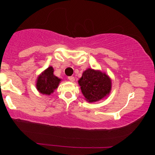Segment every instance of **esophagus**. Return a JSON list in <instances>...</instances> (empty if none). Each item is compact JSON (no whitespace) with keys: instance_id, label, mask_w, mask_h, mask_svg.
<instances>
[{"instance_id":"esophagus-1","label":"esophagus","mask_w":155,"mask_h":155,"mask_svg":"<svg viewBox=\"0 0 155 155\" xmlns=\"http://www.w3.org/2000/svg\"><path fill=\"white\" fill-rule=\"evenodd\" d=\"M68 79H69V81H71V82H74V81H75V79H74V76H69Z\"/></svg>"}]
</instances>
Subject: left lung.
Returning a JSON list of instances; mask_svg holds the SVG:
<instances>
[{
    "label": "left lung",
    "mask_w": 155,
    "mask_h": 155,
    "mask_svg": "<svg viewBox=\"0 0 155 155\" xmlns=\"http://www.w3.org/2000/svg\"><path fill=\"white\" fill-rule=\"evenodd\" d=\"M78 82L86 101L90 103L104 98L111 92V79L100 71L87 69Z\"/></svg>",
    "instance_id": "8db88e82"
}]
</instances>
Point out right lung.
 <instances>
[{
	"label": "right lung",
	"instance_id": "right-lung-1",
	"mask_svg": "<svg viewBox=\"0 0 155 155\" xmlns=\"http://www.w3.org/2000/svg\"><path fill=\"white\" fill-rule=\"evenodd\" d=\"M61 79L54 75V69L49 66L40 74L36 81V88L40 93L49 95L58 88Z\"/></svg>",
	"mask_w": 155,
	"mask_h": 155
}]
</instances>
